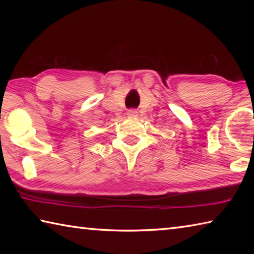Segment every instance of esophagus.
I'll return each mask as SVG.
<instances>
[{
	"instance_id": "34e87169",
	"label": "esophagus",
	"mask_w": 254,
	"mask_h": 254,
	"mask_svg": "<svg viewBox=\"0 0 254 254\" xmlns=\"http://www.w3.org/2000/svg\"><path fill=\"white\" fill-rule=\"evenodd\" d=\"M127 115H128V117H131V118H134L137 115V112L134 109H131V110L127 111Z\"/></svg>"
}]
</instances>
